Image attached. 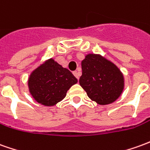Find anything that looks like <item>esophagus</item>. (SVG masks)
Segmentation results:
<instances>
[{
    "label": "esophagus",
    "instance_id": "esophagus-1",
    "mask_svg": "<svg viewBox=\"0 0 150 150\" xmlns=\"http://www.w3.org/2000/svg\"><path fill=\"white\" fill-rule=\"evenodd\" d=\"M73 75H75L76 78L79 79V75H80V73H79V71H73Z\"/></svg>",
    "mask_w": 150,
    "mask_h": 150
}]
</instances>
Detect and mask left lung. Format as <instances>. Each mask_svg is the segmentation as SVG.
Returning a JSON list of instances; mask_svg holds the SVG:
<instances>
[{
  "instance_id": "1",
  "label": "left lung",
  "mask_w": 150,
  "mask_h": 150,
  "mask_svg": "<svg viewBox=\"0 0 150 150\" xmlns=\"http://www.w3.org/2000/svg\"><path fill=\"white\" fill-rule=\"evenodd\" d=\"M79 84L92 100L100 105L114 102L121 95L124 81L115 64L100 55L88 54L82 61Z\"/></svg>"
}]
</instances>
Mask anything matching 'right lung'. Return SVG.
<instances>
[{"label":"right lung","instance_id":"add662e5","mask_svg":"<svg viewBox=\"0 0 150 150\" xmlns=\"http://www.w3.org/2000/svg\"><path fill=\"white\" fill-rule=\"evenodd\" d=\"M77 79L67 68L50 59L31 73L28 80L30 93L44 105H54L67 95Z\"/></svg>","mask_w":150,"mask_h":150}]
</instances>
